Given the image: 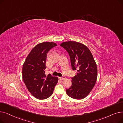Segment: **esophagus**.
<instances>
[{
    "instance_id": "34e87169",
    "label": "esophagus",
    "mask_w": 123,
    "mask_h": 123,
    "mask_svg": "<svg viewBox=\"0 0 123 123\" xmlns=\"http://www.w3.org/2000/svg\"><path fill=\"white\" fill-rule=\"evenodd\" d=\"M59 79H60V80H63V79L65 78V77L64 76H62V77H59Z\"/></svg>"
}]
</instances>
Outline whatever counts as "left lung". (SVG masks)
Returning <instances> with one entry per match:
<instances>
[{
  "label": "left lung",
  "instance_id": "8db88e82",
  "mask_svg": "<svg viewBox=\"0 0 123 123\" xmlns=\"http://www.w3.org/2000/svg\"><path fill=\"white\" fill-rule=\"evenodd\" d=\"M60 46L69 55L73 70L76 75L71 77L72 85L66 90L69 97L76 99L85 98L92 91L97 81L98 69L88 48L75 41L63 42Z\"/></svg>",
  "mask_w": 123,
  "mask_h": 123
}]
</instances>
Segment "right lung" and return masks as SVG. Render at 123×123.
I'll return each mask as SVG.
<instances>
[{"label":"right lung","instance_id":"1","mask_svg":"<svg viewBox=\"0 0 123 123\" xmlns=\"http://www.w3.org/2000/svg\"><path fill=\"white\" fill-rule=\"evenodd\" d=\"M57 44L43 42L31 50L24 63L22 75L24 82L30 92L39 99H44L52 94L58 78L49 74L46 76L45 69L47 54Z\"/></svg>","mask_w":123,"mask_h":123}]
</instances>
